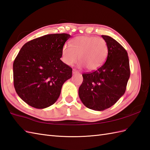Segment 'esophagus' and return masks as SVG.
<instances>
[{"instance_id":"obj_1","label":"esophagus","mask_w":150,"mask_h":150,"mask_svg":"<svg viewBox=\"0 0 150 150\" xmlns=\"http://www.w3.org/2000/svg\"><path fill=\"white\" fill-rule=\"evenodd\" d=\"M72 73H73V74H76V73H77V71H76V69H73Z\"/></svg>"}]
</instances>
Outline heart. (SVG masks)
Masks as SVG:
<instances>
[{
	"mask_svg": "<svg viewBox=\"0 0 150 150\" xmlns=\"http://www.w3.org/2000/svg\"><path fill=\"white\" fill-rule=\"evenodd\" d=\"M70 45H65L62 50V59L71 66L79 60L80 67L84 66L89 71L96 70L102 66L107 57L108 46L102 38L81 36L75 37Z\"/></svg>",
	"mask_w": 150,
	"mask_h": 150,
	"instance_id": "1",
	"label": "heart"
}]
</instances>
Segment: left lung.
I'll use <instances>...</instances> for the list:
<instances>
[{"label":"left lung","instance_id":"obj_1","mask_svg":"<svg viewBox=\"0 0 150 150\" xmlns=\"http://www.w3.org/2000/svg\"><path fill=\"white\" fill-rule=\"evenodd\" d=\"M108 46L106 61L96 71L82 74L79 98L90 109L104 110L116 103L126 91L130 71L126 50L109 36L102 35Z\"/></svg>","mask_w":150,"mask_h":150}]
</instances>
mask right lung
I'll list each match as a JSON object with an SVG mask.
<instances>
[{"instance_id":"right-lung-1","label":"right lung","mask_w":150,"mask_h":150,"mask_svg":"<svg viewBox=\"0 0 150 150\" xmlns=\"http://www.w3.org/2000/svg\"><path fill=\"white\" fill-rule=\"evenodd\" d=\"M69 34H52L36 38L21 48L13 62L14 86L28 105L45 109L56 102L72 69L61 60Z\"/></svg>"}]
</instances>
